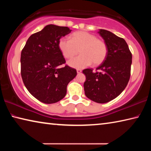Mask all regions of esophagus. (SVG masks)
Masks as SVG:
<instances>
[{
	"mask_svg": "<svg viewBox=\"0 0 151 151\" xmlns=\"http://www.w3.org/2000/svg\"><path fill=\"white\" fill-rule=\"evenodd\" d=\"M76 71H77V73L79 74L82 72V70L80 69V68H78V69H76Z\"/></svg>",
	"mask_w": 151,
	"mask_h": 151,
	"instance_id": "1",
	"label": "esophagus"
}]
</instances>
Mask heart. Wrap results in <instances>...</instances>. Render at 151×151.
Instances as JSON below:
<instances>
[{
    "mask_svg": "<svg viewBox=\"0 0 151 151\" xmlns=\"http://www.w3.org/2000/svg\"><path fill=\"white\" fill-rule=\"evenodd\" d=\"M58 47L66 58H72L78 53L81 55L70 60L68 64L76 68H85L93 63L97 66L103 63L108 54V47L103 40L86 31H78L72 34L70 39L63 37Z\"/></svg>",
    "mask_w": 151,
    "mask_h": 151,
    "instance_id": "heart-1",
    "label": "heart"
}]
</instances>
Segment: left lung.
<instances>
[{"mask_svg": "<svg viewBox=\"0 0 151 151\" xmlns=\"http://www.w3.org/2000/svg\"><path fill=\"white\" fill-rule=\"evenodd\" d=\"M108 47V54L104 62L96 68H86L84 83L85 95L98 103L113 100L126 88L131 76L132 53L126 41L108 30L98 32ZM99 70L100 71H97Z\"/></svg>", "mask_w": 151, "mask_h": 151, "instance_id": "obj_1", "label": "left lung"}]
</instances>
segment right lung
<instances>
[{"label":"right lung","mask_w":151,"mask_h":151,"mask_svg":"<svg viewBox=\"0 0 151 151\" xmlns=\"http://www.w3.org/2000/svg\"><path fill=\"white\" fill-rule=\"evenodd\" d=\"M70 31L66 27L47 25L30 36L21 51L22 81L29 93L42 103L52 104L63 99L68 83L77 74L67 65L59 67L66 60L58 42Z\"/></svg>","instance_id":"right-lung-1"}]
</instances>
